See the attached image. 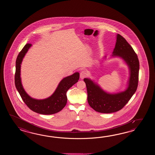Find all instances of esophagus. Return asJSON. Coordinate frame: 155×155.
<instances>
[{
  "label": "esophagus",
  "instance_id": "obj_1",
  "mask_svg": "<svg viewBox=\"0 0 155 155\" xmlns=\"http://www.w3.org/2000/svg\"><path fill=\"white\" fill-rule=\"evenodd\" d=\"M87 76V72L85 70H82L80 73V78L81 79H84L85 78L86 76Z\"/></svg>",
  "mask_w": 155,
  "mask_h": 155
}]
</instances>
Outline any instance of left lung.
I'll use <instances>...</instances> for the list:
<instances>
[{"instance_id": "left-lung-1", "label": "left lung", "mask_w": 155, "mask_h": 155, "mask_svg": "<svg viewBox=\"0 0 155 155\" xmlns=\"http://www.w3.org/2000/svg\"><path fill=\"white\" fill-rule=\"evenodd\" d=\"M116 37L112 56L121 58L129 66L130 76L127 89L123 92L109 94L104 91L90 79H84L86 86L89 105L96 111L101 113L109 114L122 109L135 94L138 86L140 65L137 55L124 37L119 34Z\"/></svg>"}]
</instances>
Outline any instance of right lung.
I'll return each instance as SVG.
<instances>
[{
    "instance_id": "right-lung-1",
    "label": "right lung",
    "mask_w": 155,
    "mask_h": 155,
    "mask_svg": "<svg viewBox=\"0 0 155 155\" xmlns=\"http://www.w3.org/2000/svg\"><path fill=\"white\" fill-rule=\"evenodd\" d=\"M31 46L26 44L19 53L16 60V70L15 74V85L21 99L27 106L33 111L43 115H51L59 112L65 106L67 102L66 92L79 80V73H74L67 76L60 82L56 90L48 98L43 100L33 99L24 90L21 82L20 67L23 58Z\"/></svg>"
}]
</instances>
